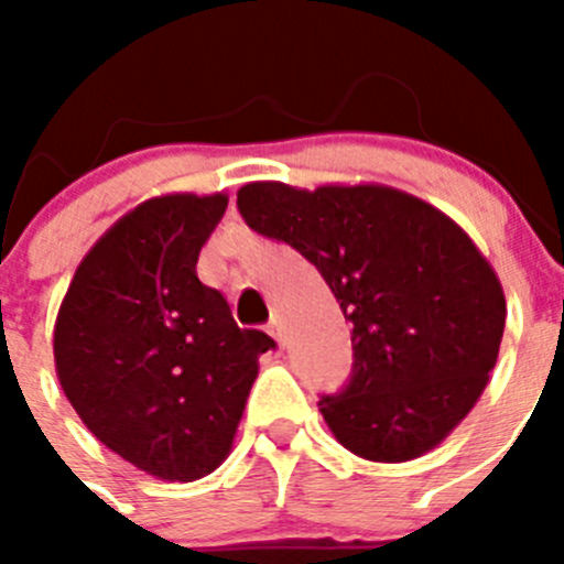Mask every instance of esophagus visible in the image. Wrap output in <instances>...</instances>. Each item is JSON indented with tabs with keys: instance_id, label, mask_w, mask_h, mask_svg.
I'll list each match as a JSON object with an SVG mask.
<instances>
[{
	"instance_id": "1",
	"label": "esophagus",
	"mask_w": 564,
	"mask_h": 564,
	"mask_svg": "<svg viewBox=\"0 0 564 564\" xmlns=\"http://www.w3.org/2000/svg\"><path fill=\"white\" fill-rule=\"evenodd\" d=\"M270 333H272V338L278 340V346L286 344V338H283V324H281V318H278V316H272V322H270Z\"/></svg>"
}]
</instances>
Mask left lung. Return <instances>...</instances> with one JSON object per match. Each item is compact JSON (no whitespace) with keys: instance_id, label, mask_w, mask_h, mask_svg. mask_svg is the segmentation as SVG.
Listing matches in <instances>:
<instances>
[{"instance_id":"8db88e82","label":"left lung","mask_w":564,"mask_h":564,"mask_svg":"<svg viewBox=\"0 0 564 564\" xmlns=\"http://www.w3.org/2000/svg\"><path fill=\"white\" fill-rule=\"evenodd\" d=\"M237 209L256 235L305 256L351 322L349 382L318 398L335 440L382 464L440 445L486 390L508 314L475 242L384 185L250 182Z\"/></svg>"}]
</instances>
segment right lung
I'll list each match as a JSON object with an SVG mask.
<instances>
[{
	"label": "right lung",
	"instance_id": "obj_1",
	"mask_svg": "<svg viewBox=\"0 0 564 564\" xmlns=\"http://www.w3.org/2000/svg\"><path fill=\"white\" fill-rule=\"evenodd\" d=\"M229 198H150L84 256L54 327L56 377L89 431L161 480L191 482L229 456L261 329H240L196 261Z\"/></svg>",
	"mask_w": 564,
	"mask_h": 564
}]
</instances>
